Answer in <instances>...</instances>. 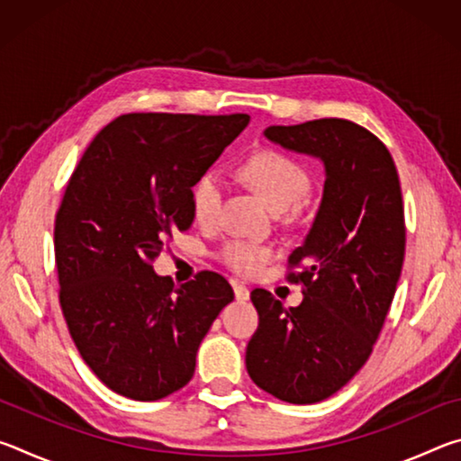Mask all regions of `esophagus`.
<instances>
[{
  "label": "esophagus",
  "instance_id": "1",
  "mask_svg": "<svg viewBox=\"0 0 461 461\" xmlns=\"http://www.w3.org/2000/svg\"><path fill=\"white\" fill-rule=\"evenodd\" d=\"M233 294H236L238 301H248L249 299V291L246 285H240V283H233Z\"/></svg>",
  "mask_w": 461,
  "mask_h": 461
}]
</instances>
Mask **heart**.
<instances>
[{
    "label": "heart",
    "mask_w": 461,
    "mask_h": 461,
    "mask_svg": "<svg viewBox=\"0 0 461 461\" xmlns=\"http://www.w3.org/2000/svg\"><path fill=\"white\" fill-rule=\"evenodd\" d=\"M244 176L270 209L278 213L296 205L311 191V173L307 167L294 156L275 148H262L249 154L244 162ZM223 194L225 178L220 170L209 168L194 178L191 185V212L194 220L203 225L213 223L221 212ZM220 258L233 272L249 276L268 262L270 249L254 241L231 240L221 248Z\"/></svg>",
    "instance_id": "heart-1"
}]
</instances>
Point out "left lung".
Instances as JSON below:
<instances>
[{
	"label": "left lung",
	"mask_w": 461,
	"mask_h": 461,
	"mask_svg": "<svg viewBox=\"0 0 461 461\" xmlns=\"http://www.w3.org/2000/svg\"><path fill=\"white\" fill-rule=\"evenodd\" d=\"M264 134L321 158L325 189L313 228L288 256L286 280L301 285L305 299L286 309L254 288L258 330L246 368L276 399L313 404L356 376L384 325L407 241L401 181L388 148L349 120L270 126Z\"/></svg>",
	"instance_id": "1"
}]
</instances>
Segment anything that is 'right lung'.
I'll return each mask as SVG.
<instances>
[{
  "label": "right lung",
  "mask_w": 461,
  "mask_h": 461,
  "mask_svg": "<svg viewBox=\"0 0 461 461\" xmlns=\"http://www.w3.org/2000/svg\"><path fill=\"white\" fill-rule=\"evenodd\" d=\"M248 113H126L93 138L54 220L59 301L85 364L113 393L158 401L193 378L199 343L233 299L201 270L176 286L152 268L193 221L191 185Z\"/></svg>",
  "instance_id": "obj_1"
}]
</instances>
